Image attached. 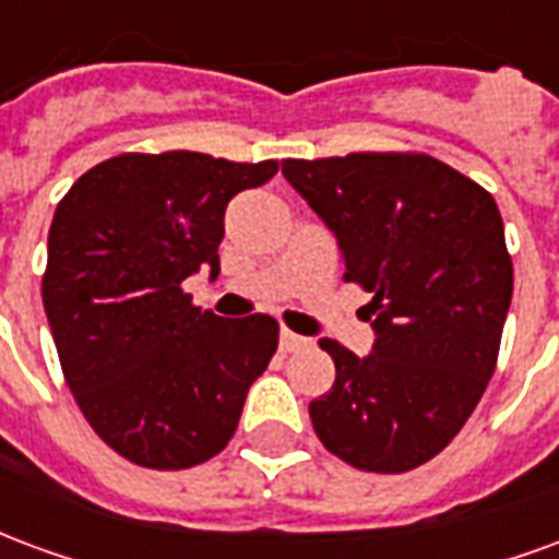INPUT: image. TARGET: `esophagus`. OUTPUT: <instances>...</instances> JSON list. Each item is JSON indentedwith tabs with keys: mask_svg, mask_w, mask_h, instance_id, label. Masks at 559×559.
Instances as JSON below:
<instances>
[{
	"mask_svg": "<svg viewBox=\"0 0 559 559\" xmlns=\"http://www.w3.org/2000/svg\"><path fill=\"white\" fill-rule=\"evenodd\" d=\"M308 341L302 338V335H293V332H281V353H293V350H299V347H305Z\"/></svg>",
	"mask_w": 559,
	"mask_h": 559,
	"instance_id": "obj_1",
	"label": "esophagus"
}]
</instances>
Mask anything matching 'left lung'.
I'll list each match as a JSON object with an SVG mask.
<instances>
[{
  "mask_svg": "<svg viewBox=\"0 0 559 559\" xmlns=\"http://www.w3.org/2000/svg\"><path fill=\"white\" fill-rule=\"evenodd\" d=\"M281 173L338 236L377 332L365 359L320 341L335 383L308 404L317 437L356 469L407 473L452 443L497 368L512 302L500 209L421 152L287 158Z\"/></svg>",
  "mask_w": 559,
  "mask_h": 559,
  "instance_id": "left-lung-1",
  "label": "left lung"
}]
</instances>
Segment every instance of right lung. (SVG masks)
Segmentation results:
<instances>
[{
	"label": "right lung",
	"instance_id": "right-lung-1",
	"mask_svg": "<svg viewBox=\"0 0 559 559\" xmlns=\"http://www.w3.org/2000/svg\"><path fill=\"white\" fill-rule=\"evenodd\" d=\"M278 160L126 152L56 206L41 299L62 374L92 431L131 464L185 469L230 443L248 389L278 350L269 314L224 320L182 281L218 275L224 209Z\"/></svg>",
	"mask_w": 559,
	"mask_h": 559
}]
</instances>
